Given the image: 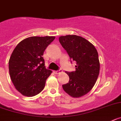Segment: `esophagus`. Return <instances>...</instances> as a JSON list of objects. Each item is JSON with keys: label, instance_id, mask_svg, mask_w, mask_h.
I'll return each mask as SVG.
<instances>
[{"label": "esophagus", "instance_id": "obj_1", "mask_svg": "<svg viewBox=\"0 0 121 121\" xmlns=\"http://www.w3.org/2000/svg\"><path fill=\"white\" fill-rule=\"evenodd\" d=\"M62 71V69H59V70H57V71H54L53 72H54V73H55V74H59V73H60Z\"/></svg>", "mask_w": 121, "mask_h": 121}]
</instances>
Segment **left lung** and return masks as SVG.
<instances>
[{
	"label": "left lung",
	"mask_w": 121,
	"mask_h": 121,
	"mask_svg": "<svg viewBox=\"0 0 121 121\" xmlns=\"http://www.w3.org/2000/svg\"><path fill=\"white\" fill-rule=\"evenodd\" d=\"M59 40L70 59L76 62V71L66 72L69 80L62 85L63 89L74 98L82 97L91 90L98 78L99 73L98 52L90 42L77 35L61 36Z\"/></svg>",
	"instance_id": "1"
}]
</instances>
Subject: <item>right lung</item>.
Listing matches in <instances>:
<instances>
[{
  "mask_svg": "<svg viewBox=\"0 0 121 121\" xmlns=\"http://www.w3.org/2000/svg\"><path fill=\"white\" fill-rule=\"evenodd\" d=\"M55 36H31L14 48L9 60V71L15 89L22 95L33 97L45 87L52 73L44 66V52Z\"/></svg>",
  "mask_w": 121,
  "mask_h": 121,
  "instance_id": "obj_1",
  "label": "right lung"
}]
</instances>
